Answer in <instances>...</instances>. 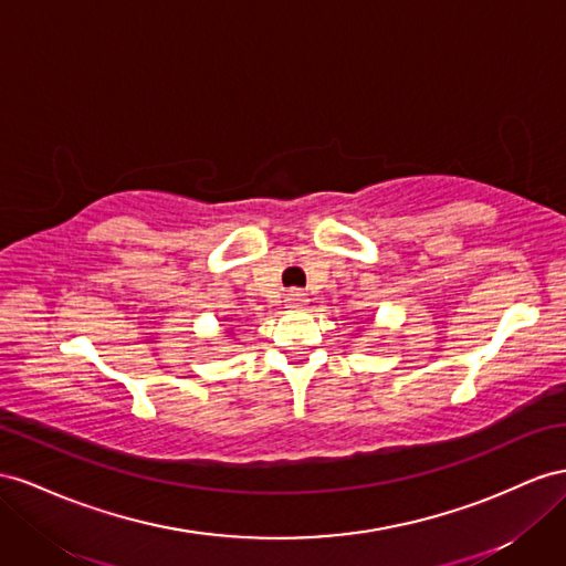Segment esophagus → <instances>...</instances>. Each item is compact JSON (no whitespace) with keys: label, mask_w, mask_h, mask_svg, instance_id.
<instances>
[{"label":"esophagus","mask_w":566,"mask_h":566,"mask_svg":"<svg viewBox=\"0 0 566 566\" xmlns=\"http://www.w3.org/2000/svg\"><path fill=\"white\" fill-rule=\"evenodd\" d=\"M284 303L289 308H306L308 306V294H303V292H298V289H294V292H289L284 296Z\"/></svg>","instance_id":"1"}]
</instances>
